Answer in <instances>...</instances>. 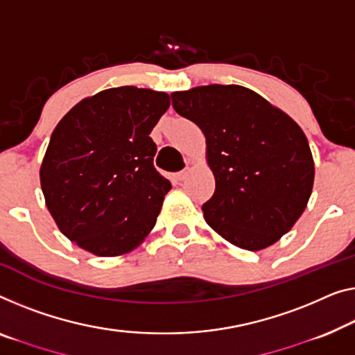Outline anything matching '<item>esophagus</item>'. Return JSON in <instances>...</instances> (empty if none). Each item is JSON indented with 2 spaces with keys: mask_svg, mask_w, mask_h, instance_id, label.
<instances>
[{
  "mask_svg": "<svg viewBox=\"0 0 355 355\" xmlns=\"http://www.w3.org/2000/svg\"><path fill=\"white\" fill-rule=\"evenodd\" d=\"M187 177H188V171H182V172H178L177 175H175V178L178 180V182H184V180H187Z\"/></svg>",
  "mask_w": 355,
  "mask_h": 355,
  "instance_id": "esophagus-1",
  "label": "esophagus"
}]
</instances>
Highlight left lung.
Here are the masks:
<instances>
[{
	"label": "left lung",
	"instance_id": "8db88e82",
	"mask_svg": "<svg viewBox=\"0 0 355 355\" xmlns=\"http://www.w3.org/2000/svg\"><path fill=\"white\" fill-rule=\"evenodd\" d=\"M172 105L204 132L215 193L204 218L245 250L292 230L313 193L314 159L301 127L250 89L210 84L173 92Z\"/></svg>",
	"mask_w": 355,
	"mask_h": 355
}]
</instances>
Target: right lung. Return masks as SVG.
Returning a JSON list of instances; mask_svg holds the SVG:
<instances>
[{"label": "right lung", "mask_w": 355, "mask_h": 355, "mask_svg": "<svg viewBox=\"0 0 355 355\" xmlns=\"http://www.w3.org/2000/svg\"><path fill=\"white\" fill-rule=\"evenodd\" d=\"M166 92L113 87L75 105L52 132L40 168L46 205L71 242L118 257L155 228L172 184L156 171L153 127Z\"/></svg>", "instance_id": "right-lung-1"}]
</instances>
